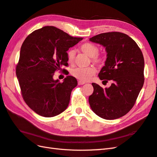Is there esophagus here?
I'll use <instances>...</instances> for the list:
<instances>
[{
  "label": "esophagus",
  "mask_w": 157,
  "mask_h": 157,
  "mask_svg": "<svg viewBox=\"0 0 157 157\" xmlns=\"http://www.w3.org/2000/svg\"><path fill=\"white\" fill-rule=\"evenodd\" d=\"M78 85H83L84 84H86V82H82V81H80V80H79V81L78 82Z\"/></svg>",
  "instance_id": "esophagus-1"
}]
</instances>
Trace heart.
Listing matches in <instances>:
<instances>
[{
  "instance_id": "heart-1",
  "label": "heart",
  "mask_w": 157,
  "mask_h": 157,
  "mask_svg": "<svg viewBox=\"0 0 157 157\" xmlns=\"http://www.w3.org/2000/svg\"><path fill=\"white\" fill-rule=\"evenodd\" d=\"M80 49L84 54L90 57L92 63L95 65H101L105 61V57L103 55L99 54V49L96 44L90 42H84L80 45ZM75 54L76 52L74 50L70 49L67 50L66 55H67V61L69 64H73L75 59ZM95 73H96V69L93 67L85 68L75 67L71 71V75L73 77L82 82L88 81Z\"/></svg>"
}]
</instances>
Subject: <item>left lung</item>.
<instances>
[{"instance_id":"left-lung-1","label":"left lung","mask_w":157,"mask_h":157,"mask_svg":"<svg viewBox=\"0 0 157 157\" xmlns=\"http://www.w3.org/2000/svg\"><path fill=\"white\" fill-rule=\"evenodd\" d=\"M90 40L105 47L107 58L98 76L105 83L112 82L105 89L92 84L94 92L88 98L90 107L104 119H117L134 107L144 86L143 54L131 37L120 32L101 33Z\"/></svg>"}]
</instances>
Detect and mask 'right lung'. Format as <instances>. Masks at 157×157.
Instances as JSON below:
<instances>
[{"instance_id":"right-lung-1","label":"right lung","mask_w":157,"mask_h":157,"mask_svg":"<svg viewBox=\"0 0 157 157\" xmlns=\"http://www.w3.org/2000/svg\"><path fill=\"white\" fill-rule=\"evenodd\" d=\"M82 40L53 26L31 33L21 47L16 72L23 100L33 111L45 117L64 111L77 80L67 76L63 82L54 80L56 71L68 66L67 51Z\"/></svg>"}]
</instances>
